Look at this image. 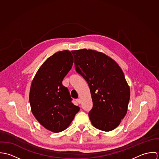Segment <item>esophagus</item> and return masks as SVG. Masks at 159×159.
Listing matches in <instances>:
<instances>
[{"mask_svg": "<svg viewBox=\"0 0 159 159\" xmlns=\"http://www.w3.org/2000/svg\"><path fill=\"white\" fill-rule=\"evenodd\" d=\"M76 102H77L78 104H80L81 102V100L79 98V99H77V100H76Z\"/></svg>", "mask_w": 159, "mask_h": 159, "instance_id": "esophagus-1", "label": "esophagus"}]
</instances>
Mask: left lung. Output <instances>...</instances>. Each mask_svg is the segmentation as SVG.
Wrapping results in <instances>:
<instances>
[{
	"label": "left lung",
	"mask_w": 159,
	"mask_h": 159,
	"mask_svg": "<svg viewBox=\"0 0 159 159\" xmlns=\"http://www.w3.org/2000/svg\"><path fill=\"white\" fill-rule=\"evenodd\" d=\"M71 52L76 71L87 81L91 91L92 124L102 131L113 130L126 115L130 97L122 69L101 52L87 49Z\"/></svg>",
	"instance_id": "8db88e82"
}]
</instances>
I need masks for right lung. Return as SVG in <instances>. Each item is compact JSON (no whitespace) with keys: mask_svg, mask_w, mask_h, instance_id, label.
<instances>
[{"mask_svg":"<svg viewBox=\"0 0 159 159\" xmlns=\"http://www.w3.org/2000/svg\"><path fill=\"white\" fill-rule=\"evenodd\" d=\"M73 57L68 50L48 57L34 76L29 93L32 113L47 130L58 133L66 130L80 107L71 103L62 81L71 70Z\"/></svg>","mask_w":159,"mask_h":159,"instance_id":"add662e5","label":"right lung"}]
</instances>
